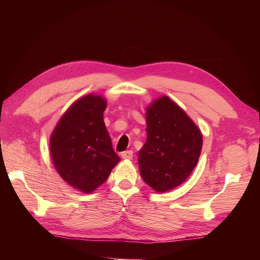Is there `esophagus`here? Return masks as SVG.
<instances>
[{
	"label": "esophagus",
	"mask_w": 260,
	"mask_h": 260,
	"mask_svg": "<svg viewBox=\"0 0 260 260\" xmlns=\"http://www.w3.org/2000/svg\"><path fill=\"white\" fill-rule=\"evenodd\" d=\"M121 157L123 159H132L133 158V152L132 151H124L121 153Z\"/></svg>",
	"instance_id": "esophagus-1"
}]
</instances>
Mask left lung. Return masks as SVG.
Here are the masks:
<instances>
[{
  "instance_id": "left-lung-1",
  "label": "left lung",
  "mask_w": 260,
  "mask_h": 260,
  "mask_svg": "<svg viewBox=\"0 0 260 260\" xmlns=\"http://www.w3.org/2000/svg\"><path fill=\"white\" fill-rule=\"evenodd\" d=\"M146 132V142L139 152L140 175L156 192H167L184 182L198 164L202 133L167 96L147 108Z\"/></svg>"
}]
</instances>
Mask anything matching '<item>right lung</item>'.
<instances>
[{
    "label": "right lung",
    "instance_id": "right-lung-1",
    "mask_svg": "<svg viewBox=\"0 0 260 260\" xmlns=\"http://www.w3.org/2000/svg\"><path fill=\"white\" fill-rule=\"evenodd\" d=\"M106 101L86 95L60 118L50 140L58 174L68 184L91 193L103 184L119 161L103 120Z\"/></svg>",
    "mask_w": 260,
    "mask_h": 260
}]
</instances>
